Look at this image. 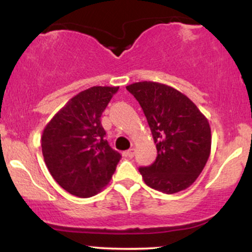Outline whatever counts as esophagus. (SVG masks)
<instances>
[{"label": "esophagus", "mask_w": 252, "mask_h": 252, "mask_svg": "<svg viewBox=\"0 0 252 252\" xmlns=\"http://www.w3.org/2000/svg\"><path fill=\"white\" fill-rule=\"evenodd\" d=\"M123 155L126 156V158H134V155H135V149L131 148V149L126 150V152L123 153Z\"/></svg>", "instance_id": "obj_1"}]
</instances>
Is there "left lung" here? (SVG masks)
I'll list each match as a JSON object with an SVG mask.
<instances>
[{
	"mask_svg": "<svg viewBox=\"0 0 252 252\" xmlns=\"http://www.w3.org/2000/svg\"><path fill=\"white\" fill-rule=\"evenodd\" d=\"M126 90L140 103L158 149L154 163L138 169L144 182L166 194L186 189L209 160V121L189 97L168 85L140 82Z\"/></svg>",
	"mask_w": 252,
	"mask_h": 252,
	"instance_id": "1",
	"label": "left lung"
}]
</instances>
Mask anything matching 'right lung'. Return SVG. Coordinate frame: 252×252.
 <instances>
[{"label":"right lung","mask_w":252,"mask_h":252,"mask_svg":"<svg viewBox=\"0 0 252 252\" xmlns=\"http://www.w3.org/2000/svg\"><path fill=\"white\" fill-rule=\"evenodd\" d=\"M118 86H94L71 98L45 126L42 155L51 175L79 198L99 193L111 180L121 154L109 146L100 116Z\"/></svg>","instance_id":"1"}]
</instances>
